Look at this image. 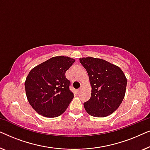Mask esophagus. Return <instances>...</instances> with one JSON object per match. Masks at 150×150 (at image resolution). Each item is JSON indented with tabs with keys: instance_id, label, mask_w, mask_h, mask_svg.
<instances>
[{
	"instance_id": "1",
	"label": "esophagus",
	"mask_w": 150,
	"mask_h": 150,
	"mask_svg": "<svg viewBox=\"0 0 150 150\" xmlns=\"http://www.w3.org/2000/svg\"><path fill=\"white\" fill-rule=\"evenodd\" d=\"M83 87H81V88H79V89L77 90V92H78V93H81V91H83Z\"/></svg>"
}]
</instances>
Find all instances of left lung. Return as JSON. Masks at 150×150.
I'll list each match as a JSON object with an SVG mask.
<instances>
[{
    "label": "left lung",
    "instance_id": "1",
    "mask_svg": "<svg viewBox=\"0 0 150 150\" xmlns=\"http://www.w3.org/2000/svg\"><path fill=\"white\" fill-rule=\"evenodd\" d=\"M87 71L91 97L84 103L90 115L104 117L117 109L126 94L127 79L120 67L102 59H79Z\"/></svg>",
    "mask_w": 150,
    "mask_h": 150
}]
</instances>
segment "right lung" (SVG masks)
Returning <instances> with one entry per match:
<instances>
[{
	"label": "right lung",
	"instance_id": "obj_1",
	"mask_svg": "<svg viewBox=\"0 0 150 150\" xmlns=\"http://www.w3.org/2000/svg\"><path fill=\"white\" fill-rule=\"evenodd\" d=\"M74 62L75 59L69 57H54L29 71L24 83L26 95L38 114L56 117L66 110L74 94L65 71Z\"/></svg>",
	"mask_w": 150,
	"mask_h": 150
}]
</instances>
